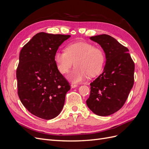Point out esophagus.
<instances>
[{"label": "esophagus", "mask_w": 149, "mask_h": 149, "mask_svg": "<svg viewBox=\"0 0 149 149\" xmlns=\"http://www.w3.org/2000/svg\"><path fill=\"white\" fill-rule=\"evenodd\" d=\"M78 85L76 84H71V88H75L78 87Z\"/></svg>", "instance_id": "1"}]
</instances>
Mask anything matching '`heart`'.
<instances>
[{
  "label": "heart",
  "instance_id": "heart-1",
  "mask_svg": "<svg viewBox=\"0 0 149 149\" xmlns=\"http://www.w3.org/2000/svg\"><path fill=\"white\" fill-rule=\"evenodd\" d=\"M57 70L67 73L75 64V68L67 78L73 83H79L89 75L99 73L104 63L105 56L101 49L87 42H75L67 45L65 51H57L54 55Z\"/></svg>",
  "mask_w": 149,
  "mask_h": 149
}]
</instances>
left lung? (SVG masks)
<instances>
[{
  "label": "left lung",
  "instance_id": "left-lung-1",
  "mask_svg": "<svg viewBox=\"0 0 149 149\" xmlns=\"http://www.w3.org/2000/svg\"><path fill=\"white\" fill-rule=\"evenodd\" d=\"M100 45L106 55L102 73L90 83L86 104L94 114L107 116L123 106L134 82L135 65L127 48L111 36L102 34L90 37Z\"/></svg>",
  "mask_w": 149,
  "mask_h": 149
}]
</instances>
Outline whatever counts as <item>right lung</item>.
I'll return each instance as SVG.
<instances>
[{
  "label": "right lung",
  "mask_w": 149,
  "mask_h": 149,
  "mask_svg": "<svg viewBox=\"0 0 149 149\" xmlns=\"http://www.w3.org/2000/svg\"><path fill=\"white\" fill-rule=\"evenodd\" d=\"M70 37L40 32L20 51L16 72L18 95L26 109L40 118H56L71 88L54 61L58 48Z\"/></svg>",
  "instance_id": "right-lung-1"
}]
</instances>
